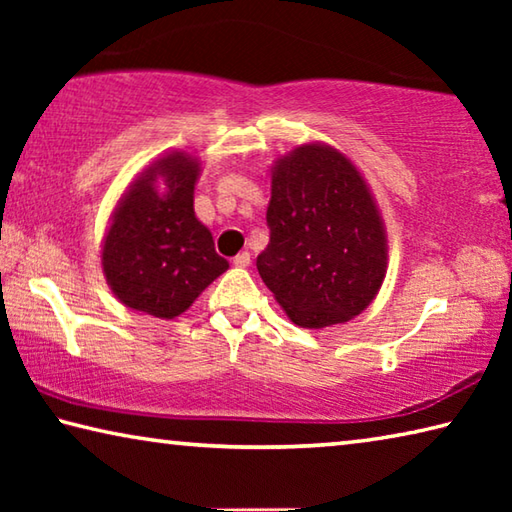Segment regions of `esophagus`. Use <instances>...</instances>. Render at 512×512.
<instances>
[{
	"instance_id": "esophagus-1",
	"label": "esophagus",
	"mask_w": 512,
	"mask_h": 512,
	"mask_svg": "<svg viewBox=\"0 0 512 512\" xmlns=\"http://www.w3.org/2000/svg\"><path fill=\"white\" fill-rule=\"evenodd\" d=\"M232 264H235L237 268H246V266H250V253H239L235 259H232Z\"/></svg>"
}]
</instances>
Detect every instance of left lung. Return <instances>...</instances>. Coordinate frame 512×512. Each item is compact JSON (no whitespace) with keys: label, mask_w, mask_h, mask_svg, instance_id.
Listing matches in <instances>:
<instances>
[{"label":"left lung","mask_w":512,"mask_h":512,"mask_svg":"<svg viewBox=\"0 0 512 512\" xmlns=\"http://www.w3.org/2000/svg\"><path fill=\"white\" fill-rule=\"evenodd\" d=\"M257 271L293 323L309 329L359 316L386 275V237L357 167L323 144L277 162Z\"/></svg>","instance_id":"8db88e82"}]
</instances>
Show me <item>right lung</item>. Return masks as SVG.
<instances>
[{
  "mask_svg": "<svg viewBox=\"0 0 512 512\" xmlns=\"http://www.w3.org/2000/svg\"><path fill=\"white\" fill-rule=\"evenodd\" d=\"M198 164L169 155L137 180L119 203L103 241L101 264L126 307L155 318L180 316L228 262L214 250L210 230L194 216ZM155 177L165 180L158 193Z\"/></svg>",
  "mask_w": 512,
  "mask_h": 512,
  "instance_id": "1",
  "label": "right lung"
}]
</instances>
